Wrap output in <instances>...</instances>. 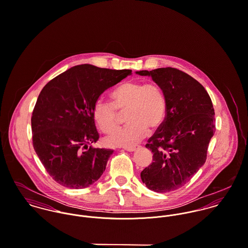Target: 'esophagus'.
<instances>
[{
	"label": "esophagus",
	"instance_id": "34e87169",
	"mask_svg": "<svg viewBox=\"0 0 248 248\" xmlns=\"http://www.w3.org/2000/svg\"><path fill=\"white\" fill-rule=\"evenodd\" d=\"M140 146H128V147H123V149L126 150V151H128V152H134V151H136V150H138V149H140Z\"/></svg>",
	"mask_w": 248,
	"mask_h": 248
}]
</instances>
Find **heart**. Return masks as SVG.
Here are the masks:
<instances>
[{"label": "heart", "mask_w": 248, "mask_h": 248, "mask_svg": "<svg viewBox=\"0 0 248 248\" xmlns=\"http://www.w3.org/2000/svg\"><path fill=\"white\" fill-rule=\"evenodd\" d=\"M111 103L97 101L93 116L104 133L111 132L118 123V112L125 113L127 124L107 137L110 146L128 147L140 141L146 132L156 129L163 121L166 101L162 89L155 83L128 81L110 93Z\"/></svg>", "instance_id": "heart-1"}]
</instances>
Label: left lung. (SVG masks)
<instances>
[{
	"instance_id": "8db88e82",
	"label": "left lung",
	"mask_w": 248,
	"mask_h": 248,
	"mask_svg": "<svg viewBox=\"0 0 248 248\" xmlns=\"http://www.w3.org/2000/svg\"><path fill=\"white\" fill-rule=\"evenodd\" d=\"M151 76L163 91L166 113L146 144L153 162L140 174L155 192L167 193L186 184L205 163L215 128L211 98L203 86L174 68L137 71Z\"/></svg>"
}]
</instances>
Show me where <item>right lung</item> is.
<instances>
[{"label":"right lung","mask_w":248,"mask_h":248,"mask_svg":"<svg viewBox=\"0 0 248 248\" xmlns=\"http://www.w3.org/2000/svg\"><path fill=\"white\" fill-rule=\"evenodd\" d=\"M130 74L131 70L78 65L43 88L31 116L32 143L57 183L82 189L102 176L113 151L89 146L99 139L93 109L106 90Z\"/></svg>","instance_id":"add662e5"}]
</instances>
